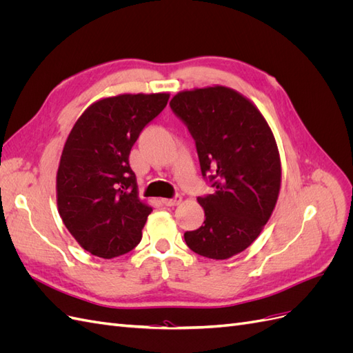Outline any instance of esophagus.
Here are the masks:
<instances>
[{
    "label": "esophagus",
    "mask_w": 353,
    "mask_h": 353,
    "mask_svg": "<svg viewBox=\"0 0 353 353\" xmlns=\"http://www.w3.org/2000/svg\"><path fill=\"white\" fill-rule=\"evenodd\" d=\"M181 201H183V197H181V196H175L174 199H162L163 205H165V206H170V208L178 206Z\"/></svg>",
    "instance_id": "1"
}]
</instances>
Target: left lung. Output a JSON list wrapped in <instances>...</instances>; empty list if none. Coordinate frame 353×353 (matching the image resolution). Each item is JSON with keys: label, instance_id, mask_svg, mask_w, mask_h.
<instances>
[{"label": "left lung", "instance_id": "left-lung-1", "mask_svg": "<svg viewBox=\"0 0 353 353\" xmlns=\"http://www.w3.org/2000/svg\"><path fill=\"white\" fill-rule=\"evenodd\" d=\"M170 108L194 137L203 176L216 191L199 197L205 222L184 239L194 253L230 259L259 237L281 188V160L275 137L261 110L239 91L213 87L184 90Z\"/></svg>", "mask_w": 353, "mask_h": 353}]
</instances>
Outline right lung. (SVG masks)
Returning <instances> with one entry per match:
<instances>
[{"mask_svg": "<svg viewBox=\"0 0 353 353\" xmlns=\"http://www.w3.org/2000/svg\"><path fill=\"white\" fill-rule=\"evenodd\" d=\"M169 92L119 94L94 101L74 122L56 176L57 209L82 249L103 259L141 241L152 206L138 197L130 153Z\"/></svg>", "mask_w": 353, "mask_h": 353, "instance_id": "obj_1", "label": "right lung"}]
</instances>
